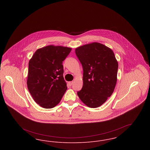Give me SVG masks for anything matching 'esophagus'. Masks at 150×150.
I'll return each mask as SVG.
<instances>
[{"mask_svg": "<svg viewBox=\"0 0 150 150\" xmlns=\"http://www.w3.org/2000/svg\"><path fill=\"white\" fill-rule=\"evenodd\" d=\"M72 84H73V81H70V82H69V86H71L72 85Z\"/></svg>", "mask_w": 150, "mask_h": 150, "instance_id": "esophagus-1", "label": "esophagus"}]
</instances>
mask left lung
<instances>
[{"instance_id":"left-lung-1","label":"left lung","mask_w":150,"mask_h":150,"mask_svg":"<svg viewBox=\"0 0 150 150\" xmlns=\"http://www.w3.org/2000/svg\"><path fill=\"white\" fill-rule=\"evenodd\" d=\"M75 53L83 69V85L77 92L79 98L88 107L103 104L114 91L118 63L113 51L98 43L79 47Z\"/></svg>"}]
</instances>
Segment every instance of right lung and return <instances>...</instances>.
Instances as JSON below:
<instances>
[{
  "label": "right lung",
  "mask_w": 150,
  "mask_h": 150,
  "mask_svg": "<svg viewBox=\"0 0 150 150\" xmlns=\"http://www.w3.org/2000/svg\"><path fill=\"white\" fill-rule=\"evenodd\" d=\"M71 50L68 47L48 45L36 50L29 61L28 88L41 107H55L67 90L62 62Z\"/></svg>",
  "instance_id": "add662e5"
}]
</instances>
